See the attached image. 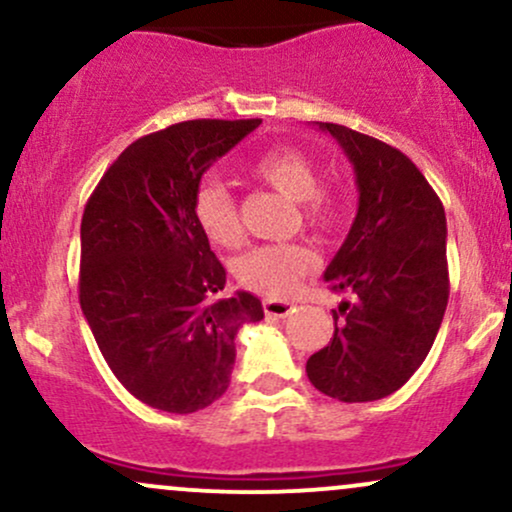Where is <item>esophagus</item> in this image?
<instances>
[{"label":"esophagus","instance_id":"1","mask_svg":"<svg viewBox=\"0 0 512 512\" xmlns=\"http://www.w3.org/2000/svg\"><path fill=\"white\" fill-rule=\"evenodd\" d=\"M262 308H264V315L269 317H289L293 310H296V305L286 301H272V298H269V301L262 303Z\"/></svg>","mask_w":512,"mask_h":512}]
</instances>
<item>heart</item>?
<instances>
[{
    "label": "heart",
    "mask_w": 512,
    "mask_h": 512,
    "mask_svg": "<svg viewBox=\"0 0 512 512\" xmlns=\"http://www.w3.org/2000/svg\"><path fill=\"white\" fill-rule=\"evenodd\" d=\"M252 173L264 185L284 195L301 207V219L308 228L317 233H327L337 228L342 221L344 202L337 190L320 185L315 163L303 151L279 146L269 149L252 163ZM195 216L199 228L211 243L231 248L240 243V219L233 197L228 190L216 182H209L195 197ZM315 269V255L305 245L284 243V245H262L250 250L238 262L240 284L250 291L262 293L269 298H286L303 276Z\"/></svg>",
    "instance_id": "obj_1"
}]
</instances>
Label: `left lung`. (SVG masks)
<instances>
[{"label": "left lung", "mask_w": 512, "mask_h": 512, "mask_svg": "<svg viewBox=\"0 0 512 512\" xmlns=\"http://www.w3.org/2000/svg\"><path fill=\"white\" fill-rule=\"evenodd\" d=\"M351 161L358 211L325 272L346 296L332 342L305 363L322 395L373 402L399 390L424 363L450 296L445 209L395 146L334 122H317Z\"/></svg>", "instance_id": "obj_1"}]
</instances>
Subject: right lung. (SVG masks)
I'll list each match as a JSON object with an SVG mask.
<instances>
[{
	"mask_svg": "<svg viewBox=\"0 0 512 512\" xmlns=\"http://www.w3.org/2000/svg\"><path fill=\"white\" fill-rule=\"evenodd\" d=\"M262 120H190L129 144L81 216L79 303L115 378L139 402L192 414L231 385L236 334L260 298H216L226 269L199 228V180Z\"/></svg>",
	"mask_w": 512,
	"mask_h": 512,
	"instance_id": "1",
	"label": "right lung"
}]
</instances>
